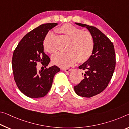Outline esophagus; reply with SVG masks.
I'll use <instances>...</instances> for the list:
<instances>
[{
	"label": "esophagus",
	"instance_id": "obj_1",
	"mask_svg": "<svg viewBox=\"0 0 129 129\" xmlns=\"http://www.w3.org/2000/svg\"><path fill=\"white\" fill-rule=\"evenodd\" d=\"M62 71H64V72H68L69 71H71V69H69V68H62Z\"/></svg>",
	"mask_w": 129,
	"mask_h": 129
}]
</instances>
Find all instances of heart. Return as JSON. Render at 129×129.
Returning <instances> with one entry per match:
<instances>
[{"label":"heart","mask_w":129,"mask_h":129,"mask_svg":"<svg viewBox=\"0 0 129 129\" xmlns=\"http://www.w3.org/2000/svg\"><path fill=\"white\" fill-rule=\"evenodd\" d=\"M57 31L68 38L69 41L64 53H57L52 57V62L57 66L65 68L72 66L77 61L84 62L90 58L95 46V41L90 32L83 31L71 23H65L57 29ZM44 48L49 53L56 51L55 36L48 33L43 41Z\"/></svg>","instance_id":"b5f03b06"}]
</instances>
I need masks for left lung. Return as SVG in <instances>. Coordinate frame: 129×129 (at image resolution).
<instances>
[{"label": "left lung", "instance_id": "1", "mask_svg": "<svg viewBox=\"0 0 129 129\" xmlns=\"http://www.w3.org/2000/svg\"><path fill=\"white\" fill-rule=\"evenodd\" d=\"M75 24L86 27L95 41L90 58L79 67L85 71L84 77L74 87L77 95L91 98L105 90L111 80L115 68V50L112 42L96 27L80 23Z\"/></svg>", "mask_w": 129, "mask_h": 129}]
</instances>
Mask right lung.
<instances>
[{
	"instance_id": "obj_1",
	"label": "right lung",
	"mask_w": 129,
	"mask_h": 129,
	"mask_svg": "<svg viewBox=\"0 0 129 129\" xmlns=\"http://www.w3.org/2000/svg\"><path fill=\"white\" fill-rule=\"evenodd\" d=\"M57 23H45L34 28L24 36L14 50L12 67L14 80L19 90L31 98H42L51 88L54 75L60 71L54 65L44 70H37L38 62L45 67L50 59L44 53L43 41Z\"/></svg>"
}]
</instances>
